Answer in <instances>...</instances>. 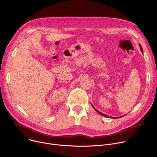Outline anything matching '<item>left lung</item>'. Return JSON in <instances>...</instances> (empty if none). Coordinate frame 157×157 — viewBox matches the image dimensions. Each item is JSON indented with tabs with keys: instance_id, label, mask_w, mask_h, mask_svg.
<instances>
[{
	"instance_id": "obj_1",
	"label": "left lung",
	"mask_w": 157,
	"mask_h": 157,
	"mask_svg": "<svg viewBox=\"0 0 157 157\" xmlns=\"http://www.w3.org/2000/svg\"><path fill=\"white\" fill-rule=\"evenodd\" d=\"M139 47H140V50H141V52H142V54L144 53V52H143V49H142V46H141V44H139ZM91 105L93 106V109L97 112L98 113H99V114H101V115H102V116H104V117H108V118H111V119H117V118H119V117H110V116H107V115H105V114H102V113H100V112H99L94 106H93V105L91 104ZM125 116V115H124ZM124 117V116H121V117H119V118H121V117Z\"/></svg>"
}]
</instances>
